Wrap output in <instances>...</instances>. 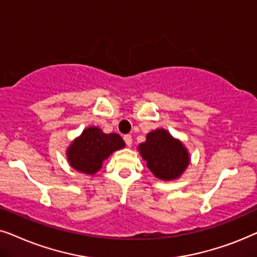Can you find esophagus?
<instances>
[{
  "label": "esophagus",
  "instance_id": "34e87169",
  "mask_svg": "<svg viewBox=\"0 0 257 257\" xmlns=\"http://www.w3.org/2000/svg\"><path fill=\"white\" fill-rule=\"evenodd\" d=\"M124 142H125V145L128 146V147H131L132 146V143H133V138H132V135H124Z\"/></svg>",
  "mask_w": 257,
  "mask_h": 257
}]
</instances>
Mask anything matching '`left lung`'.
Instances as JSON below:
<instances>
[{"label":"left lung","instance_id":"1","mask_svg":"<svg viewBox=\"0 0 257 257\" xmlns=\"http://www.w3.org/2000/svg\"><path fill=\"white\" fill-rule=\"evenodd\" d=\"M139 152L150 172L163 181L179 179L190 162L189 153L182 142L164 129L147 134L146 142L139 146Z\"/></svg>","mask_w":257,"mask_h":257}]
</instances>
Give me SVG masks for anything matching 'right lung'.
I'll use <instances>...</instances> for the list:
<instances>
[{
  "label": "right lung",
  "mask_w": 257,
  "mask_h": 257,
  "mask_svg": "<svg viewBox=\"0 0 257 257\" xmlns=\"http://www.w3.org/2000/svg\"><path fill=\"white\" fill-rule=\"evenodd\" d=\"M124 146L118 134H104L98 126H89L68 148V162L77 172L94 175L101 169L104 160Z\"/></svg>",
  "instance_id": "1"
}]
</instances>
